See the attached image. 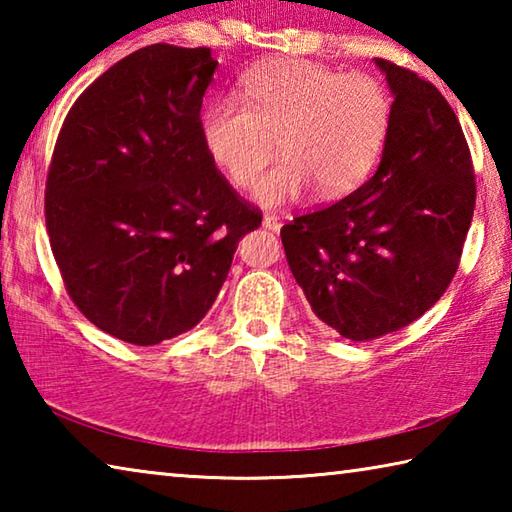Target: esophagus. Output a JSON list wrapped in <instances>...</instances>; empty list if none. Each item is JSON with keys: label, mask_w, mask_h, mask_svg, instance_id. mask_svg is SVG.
<instances>
[{"label": "esophagus", "mask_w": 512, "mask_h": 512, "mask_svg": "<svg viewBox=\"0 0 512 512\" xmlns=\"http://www.w3.org/2000/svg\"><path fill=\"white\" fill-rule=\"evenodd\" d=\"M262 225L266 230H273V232H277L282 228V219L277 214H273V212H266L264 214V219H262Z\"/></svg>", "instance_id": "esophagus-1"}]
</instances>
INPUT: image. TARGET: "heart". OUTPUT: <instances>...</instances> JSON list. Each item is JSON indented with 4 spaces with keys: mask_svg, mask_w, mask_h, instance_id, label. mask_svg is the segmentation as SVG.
Wrapping results in <instances>:
<instances>
[{
    "mask_svg": "<svg viewBox=\"0 0 512 512\" xmlns=\"http://www.w3.org/2000/svg\"><path fill=\"white\" fill-rule=\"evenodd\" d=\"M249 106L216 101L203 115V142L235 187L262 176L280 144L284 164L257 185L264 205H284L316 187L323 198L357 189L375 169L391 128V97L375 76L341 74L311 60L253 69Z\"/></svg>",
    "mask_w": 512,
    "mask_h": 512,
    "instance_id": "heart-1",
    "label": "heart"
}]
</instances>
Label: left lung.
I'll return each instance as SVG.
<instances>
[{"label": "left lung", "mask_w": 512, "mask_h": 512, "mask_svg": "<svg viewBox=\"0 0 512 512\" xmlns=\"http://www.w3.org/2000/svg\"><path fill=\"white\" fill-rule=\"evenodd\" d=\"M375 65L395 97L375 176L280 232L311 311L350 341L397 332L436 305L476 201L470 149L447 99L411 69Z\"/></svg>", "instance_id": "left-lung-1"}]
</instances>
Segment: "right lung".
I'll return each mask as SVG.
<instances>
[{"mask_svg":"<svg viewBox=\"0 0 512 512\" xmlns=\"http://www.w3.org/2000/svg\"><path fill=\"white\" fill-rule=\"evenodd\" d=\"M207 47L149 45L85 90L60 128L45 219L81 314L133 345L196 327L262 212L216 169L201 106Z\"/></svg>","mask_w":512,"mask_h":512,"instance_id":"right-lung-1","label":"right lung"}]
</instances>
